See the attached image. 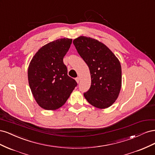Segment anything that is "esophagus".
Masks as SVG:
<instances>
[{
    "instance_id": "1",
    "label": "esophagus",
    "mask_w": 155,
    "mask_h": 155,
    "mask_svg": "<svg viewBox=\"0 0 155 155\" xmlns=\"http://www.w3.org/2000/svg\"><path fill=\"white\" fill-rule=\"evenodd\" d=\"M79 80H80V78H76V82H77L78 83L79 82Z\"/></svg>"
}]
</instances>
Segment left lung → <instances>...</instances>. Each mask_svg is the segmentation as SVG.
Instances as JSON below:
<instances>
[{
  "label": "left lung",
  "instance_id": "obj_1",
  "mask_svg": "<svg viewBox=\"0 0 155 155\" xmlns=\"http://www.w3.org/2000/svg\"><path fill=\"white\" fill-rule=\"evenodd\" d=\"M79 55L90 70L91 85L84 94L87 101L97 109L110 107L121 87V67L113 52L96 39L79 36L73 41Z\"/></svg>",
  "mask_w": 155,
  "mask_h": 155
}]
</instances>
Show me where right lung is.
<instances>
[{"instance_id": "obj_1", "label": "right lung", "mask_w": 155, "mask_h": 155, "mask_svg": "<svg viewBox=\"0 0 155 155\" xmlns=\"http://www.w3.org/2000/svg\"><path fill=\"white\" fill-rule=\"evenodd\" d=\"M72 42L68 38L50 42L37 51L29 64L28 78L31 93L37 104L45 110L62 107L77 85L68 76L63 63Z\"/></svg>"}]
</instances>
